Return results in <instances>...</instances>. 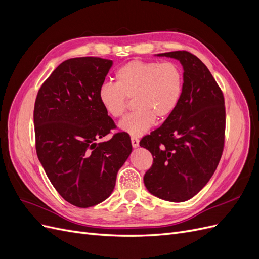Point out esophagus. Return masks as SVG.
I'll list each match as a JSON object with an SVG mask.
<instances>
[{
	"label": "esophagus",
	"mask_w": 259,
	"mask_h": 259,
	"mask_svg": "<svg viewBox=\"0 0 259 259\" xmlns=\"http://www.w3.org/2000/svg\"><path fill=\"white\" fill-rule=\"evenodd\" d=\"M132 146L133 148H138L139 147V139L137 137H132Z\"/></svg>",
	"instance_id": "esophagus-1"
}]
</instances>
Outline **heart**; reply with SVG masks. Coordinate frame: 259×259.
I'll list each match as a JSON object with an SVG mask.
<instances>
[{
  "mask_svg": "<svg viewBox=\"0 0 259 259\" xmlns=\"http://www.w3.org/2000/svg\"><path fill=\"white\" fill-rule=\"evenodd\" d=\"M115 85L104 83L98 99L106 113L117 119L134 98L136 110L119 123V128L133 137L142 136L150 128L155 117L165 120L175 111L184 92V72L176 62L132 60L114 74Z\"/></svg>",
  "mask_w": 259,
  "mask_h": 259,
  "instance_id": "obj_1",
  "label": "heart"
}]
</instances>
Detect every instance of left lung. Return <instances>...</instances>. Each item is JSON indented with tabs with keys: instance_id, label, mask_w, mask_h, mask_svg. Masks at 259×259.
<instances>
[{
	"instance_id": "8db88e82",
	"label": "left lung",
	"mask_w": 259,
	"mask_h": 259,
	"mask_svg": "<svg viewBox=\"0 0 259 259\" xmlns=\"http://www.w3.org/2000/svg\"><path fill=\"white\" fill-rule=\"evenodd\" d=\"M177 59L184 69V92L175 111L159 128L140 140L153 156L144 176L151 194L185 202L200 192L222 158L226 112L223 92L207 67L193 54H158Z\"/></svg>"
}]
</instances>
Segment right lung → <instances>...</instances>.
I'll list each match as a JSON object with an SVG mask.
<instances>
[{
	"mask_svg": "<svg viewBox=\"0 0 259 259\" xmlns=\"http://www.w3.org/2000/svg\"><path fill=\"white\" fill-rule=\"evenodd\" d=\"M112 65L99 57L65 60L35 99L38 161L57 192L77 207L97 205L110 197L117 171L133 149L124 132L96 143L115 127L98 99Z\"/></svg>",
	"mask_w": 259,
	"mask_h": 259,
	"instance_id": "right-lung-1",
	"label": "right lung"
}]
</instances>
